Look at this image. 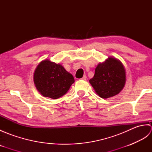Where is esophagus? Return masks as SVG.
<instances>
[{
	"label": "esophagus",
	"instance_id": "obj_1",
	"mask_svg": "<svg viewBox=\"0 0 152 152\" xmlns=\"http://www.w3.org/2000/svg\"><path fill=\"white\" fill-rule=\"evenodd\" d=\"M83 80H86V79H87V76H83V77H82V78Z\"/></svg>",
	"mask_w": 152,
	"mask_h": 152
}]
</instances>
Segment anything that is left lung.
<instances>
[{"label": "left lung", "instance_id": "left-lung-1", "mask_svg": "<svg viewBox=\"0 0 152 152\" xmlns=\"http://www.w3.org/2000/svg\"><path fill=\"white\" fill-rule=\"evenodd\" d=\"M125 81V70L121 61L109 57L96 67L95 75L89 83L100 97L108 99L119 93Z\"/></svg>", "mask_w": 152, "mask_h": 152}]
</instances>
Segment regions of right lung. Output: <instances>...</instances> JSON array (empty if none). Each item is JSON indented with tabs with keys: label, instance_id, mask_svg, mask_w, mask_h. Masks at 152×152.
<instances>
[{
	"label": "right lung",
	"instance_id": "1",
	"mask_svg": "<svg viewBox=\"0 0 152 152\" xmlns=\"http://www.w3.org/2000/svg\"><path fill=\"white\" fill-rule=\"evenodd\" d=\"M36 88L45 97L56 99L69 91L74 82L73 76L60 64L46 59L37 66L34 72Z\"/></svg>",
	"mask_w": 152,
	"mask_h": 152
}]
</instances>
